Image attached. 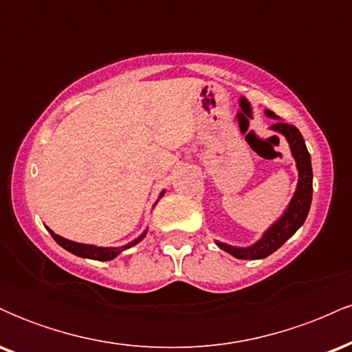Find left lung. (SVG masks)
Segmentation results:
<instances>
[{"label": "left lung", "mask_w": 352, "mask_h": 352, "mask_svg": "<svg viewBox=\"0 0 352 352\" xmlns=\"http://www.w3.org/2000/svg\"><path fill=\"white\" fill-rule=\"evenodd\" d=\"M265 116L270 119H276L272 127L273 132L281 134L289 145V151L296 162L298 170V184L294 190L292 200H289L288 207L281 213L278 220H274L268 228L265 230L263 235L258 238L256 241L248 246H235L223 243V241L215 240L218 248L223 252L238 258V260H261V258L270 256V254L276 252L280 246L285 243L288 238H292L301 225L305 223L306 217L309 213L311 199H313V168H311V155L306 148L305 139H302L301 132L298 131L294 125L285 124L280 120V117L274 114L273 111L266 109Z\"/></svg>", "instance_id": "1"}]
</instances>
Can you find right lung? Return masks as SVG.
<instances>
[{"label": "right lung", "mask_w": 352, "mask_h": 352, "mask_svg": "<svg viewBox=\"0 0 352 352\" xmlns=\"http://www.w3.org/2000/svg\"><path fill=\"white\" fill-rule=\"evenodd\" d=\"M165 190H162L159 195V199H157V201H159L160 199L164 197ZM157 201L153 204V207L157 205ZM47 232L51 233L52 238H54L58 243L63 246L64 250H67V252L76 254V256H80V258H89V260H98V261H111L114 260V258L119 256L120 253L125 252V250L132 248V246H135L137 243H140V241L144 240L145 235H147L148 232V227L144 230L142 233H140L139 236L134 238L132 241H129V243H125L122 246H98V245H87V243H79V241H72V240H67V238L60 236L58 235V233H54L50 227H46Z\"/></svg>", "instance_id": "right-lung-1"}]
</instances>
